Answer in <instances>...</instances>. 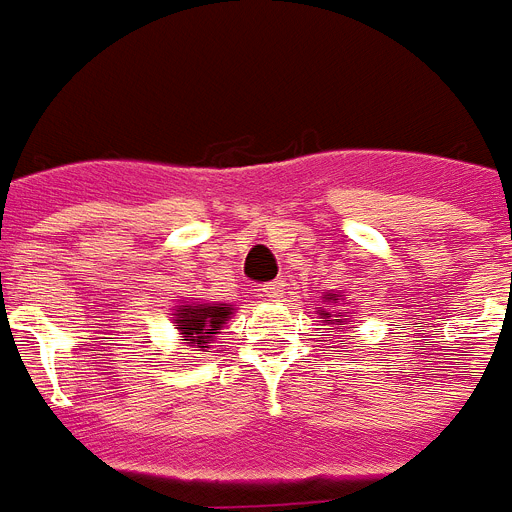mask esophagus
I'll use <instances>...</instances> for the list:
<instances>
[{
  "label": "esophagus",
  "instance_id": "1",
  "mask_svg": "<svg viewBox=\"0 0 512 512\" xmlns=\"http://www.w3.org/2000/svg\"><path fill=\"white\" fill-rule=\"evenodd\" d=\"M257 291H260V296H265V299L275 301V299H281V296H283V283L281 281L265 283V286H260Z\"/></svg>",
  "mask_w": 512,
  "mask_h": 512
}]
</instances>
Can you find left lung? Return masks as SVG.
Returning <instances> with one entry per match:
<instances>
[{
    "mask_svg": "<svg viewBox=\"0 0 512 512\" xmlns=\"http://www.w3.org/2000/svg\"><path fill=\"white\" fill-rule=\"evenodd\" d=\"M322 299L324 301H327V304H332V306H342L340 304V293H337V291H332V293H324V296H322ZM345 314H350V311L348 309H337V311H319V319H322V322H327V324H332V327H335V324H340L342 322V319L340 317H345ZM345 324H348V322H345ZM335 330L337 332H342V327H335Z\"/></svg>",
    "mask_w": 512,
    "mask_h": 512,
    "instance_id": "obj_1",
    "label": "left lung"
}]
</instances>
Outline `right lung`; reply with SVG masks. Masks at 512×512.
Listing matches in <instances>:
<instances>
[{
  "mask_svg": "<svg viewBox=\"0 0 512 512\" xmlns=\"http://www.w3.org/2000/svg\"><path fill=\"white\" fill-rule=\"evenodd\" d=\"M231 304H203V301H185L172 314V324L188 345L208 348V342L219 335V330L229 322Z\"/></svg>",
  "mask_w": 512,
  "mask_h": 512,
  "instance_id": "add662e5",
  "label": "right lung"
}]
</instances>
